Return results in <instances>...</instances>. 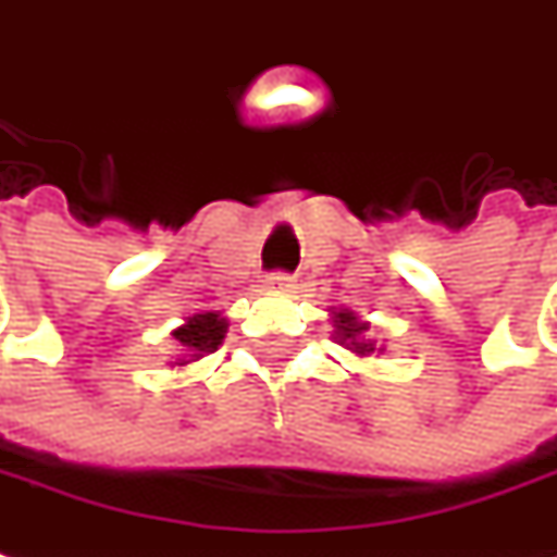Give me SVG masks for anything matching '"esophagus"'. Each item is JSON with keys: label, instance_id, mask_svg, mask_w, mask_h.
Returning <instances> with one entry per match:
<instances>
[{"label": "esophagus", "instance_id": "1", "mask_svg": "<svg viewBox=\"0 0 557 557\" xmlns=\"http://www.w3.org/2000/svg\"><path fill=\"white\" fill-rule=\"evenodd\" d=\"M265 286L271 292H277V295H286V292L295 289V280H292L289 274H280L277 271V274H271V277L265 280Z\"/></svg>", "mask_w": 557, "mask_h": 557}]
</instances>
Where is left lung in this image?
I'll list each match as a JSON object with an SVG mask.
<instances>
[{
    "instance_id": "obj_1",
    "label": "left lung",
    "mask_w": 557,
    "mask_h": 557,
    "mask_svg": "<svg viewBox=\"0 0 557 557\" xmlns=\"http://www.w3.org/2000/svg\"><path fill=\"white\" fill-rule=\"evenodd\" d=\"M332 322L334 344H341L344 349H349L352 356L368 359V356H380V352H383V346L371 337V322L361 319L356 310H349V307H334Z\"/></svg>"
}]
</instances>
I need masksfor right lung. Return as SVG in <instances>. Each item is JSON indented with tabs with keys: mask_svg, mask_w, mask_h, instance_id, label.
Masks as SVG:
<instances>
[{
	"mask_svg": "<svg viewBox=\"0 0 557 557\" xmlns=\"http://www.w3.org/2000/svg\"><path fill=\"white\" fill-rule=\"evenodd\" d=\"M228 332V319L220 310H205V313H193L184 319V325H177L171 337H174V356H171V368H186L193 361L205 359L220 349Z\"/></svg>",
	"mask_w": 557,
	"mask_h": 557,
	"instance_id": "obj_1",
	"label": "right lung"
}]
</instances>
